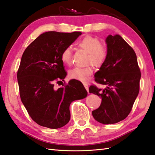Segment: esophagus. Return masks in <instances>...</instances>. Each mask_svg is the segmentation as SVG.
I'll return each instance as SVG.
<instances>
[{
	"instance_id": "obj_1",
	"label": "esophagus",
	"mask_w": 155,
	"mask_h": 155,
	"mask_svg": "<svg viewBox=\"0 0 155 155\" xmlns=\"http://www.w3.org/2000/svg\"><path fill=\"white\" fill-rule=\"evenodd\" d=\"M84 87H85V88L87 90V92L89 93V87H88V86H87V84H84Z\"/></svg>"
}]
</instances>
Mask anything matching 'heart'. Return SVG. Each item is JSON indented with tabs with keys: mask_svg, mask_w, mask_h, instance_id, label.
<instances>
[{
	"mask_svg": "<svg viewBox=\"0 0 155 155\" xmlns=\"http://www.w3.org/2000/svg\"><path fill=\"white\" fill-rule=\"evenodd\" d=\"M78 46L81 48L88 53L87 61L93 65L99 67L103 65L106 60L107 51L104 46L101 45V42L97 38L86 36L80 40L78 42ZM61 59L64 63L70 64L71 62V48H65L61 54ZM93 74V68L92 66H87L85 68L77 67L70 70L69 77L78 81L86 82L89 77Z\"/></svg>",
	"mask_w": 155,
	"mask_h": 155,
	"instance_id": "b5f03b06",
	"label": "heart"
}]
</instances>
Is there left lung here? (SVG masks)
<instances>
[{"label": "left lung", "instance_id": "left-lung-1", "mask_svg": "<svg viewBox=\"0 0 155 155\" xmlns=\"http://www.w3.org/2000/svg\"><path fill=\"white\" fill-rule=\"evenodd\" d=\"M105 42L107 56L94 78L106 87L91 86L89 92L102 98L101 106L92 111L95 120L113 124L130 114L139 93L141 73L135 52L120 35H109Z\"/></svg>", "mask_w": 155, "mask_h": 155}]
</instances>
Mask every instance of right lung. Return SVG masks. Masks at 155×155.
<instances>
[{
    "instance_id": "obj_1",
    "label": "right lung",
    "mask_w": 155,
    "mask_h": 155,
    "mask_svg": "<svg viewBox=\"0 0 155 155\" xmlns=\"http://www.w3.org/2000/svg\"><path fill=\"white\" fill-rule=\"evenodd\" d=\"M81 34L80 31H46L23 53L17 75L20 97L31 118L41 126L63 127L70 120L71 102L87 95L83 84L76 80L54 88V81H64L67 75L61 54Z\"/></svg>"
}]
</instances>
